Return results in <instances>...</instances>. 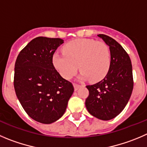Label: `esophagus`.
Segmentation results:
<instances>
[{
	"mask_svg": "<svg viewBox=\"0 0 147 147\" xmlns=\"http://www.w3.org/2000/svg\"><path fill=\"white\" fill-rule=\"evenodd\" d=\"M81 86H82L81 85L76 84H74V90L75 91L78 90V89H79V88H80Z\"/></svg>",
	"mask_w": 147,
	"mask_h": 147,
	"instance_id": "obj_1",
	"label": "esophagus"
}]
</instances>
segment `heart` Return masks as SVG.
Instances as JSON below:
<instances>
[{"instance_id":"1","label":"heart","mask_w":147,"mask_h":147,"mask_svg":"<svg viewBox=\"0 0 147 147\" xmlns=\"http://www.w3.org/2000/svg\"><path fill=\"white\" fill-rule=\"evenodd\" d=\"M62 53L53 56V64L61 76L71 79L79 69V79L98 82L102 80L110 70L111 55L108 45L92 39H77L63 47Z\"/></svg>"}]
</instances>
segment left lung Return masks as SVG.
<instances>
[{"instance_id": "left-lung-1", "label": "left lung", "mask_w": 147, "mask_h": 147, "mask_svg": "<svg viewBox=\"0 0 147 147\" xmlns=\"http://www.w3.org/2000/svg\"><path fill=\"white\" fill-rule=\"evenodd\" d=\"M97 36L109 46L111 63L102 80L86 86L89 94L85 105L94 117L109 121L123 111L131 97L134 88L132 65L129 55L118 42L105 34Z\"/></svg>"}]
</instances>
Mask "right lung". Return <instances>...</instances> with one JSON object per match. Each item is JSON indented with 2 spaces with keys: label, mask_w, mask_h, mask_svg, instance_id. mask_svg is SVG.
<instances>
[{
  "label": "right lung",
  "mask_w": 147,
  "mask_h": 147,
  "mask_svg": "<svg viewBox=\"0 0 147 147\" xmlns=\"http://www.w3.org/2000/svg\"><path fill=\"white\" fill-rule=\"evenodd\" d=\"M63 40L38 37L19 53L14 68L15 92L30 118L44 124L63 115L74 91L53 64L54 53Z\"/></svg>",
  "instance_id": "1"
}]
</instances>
